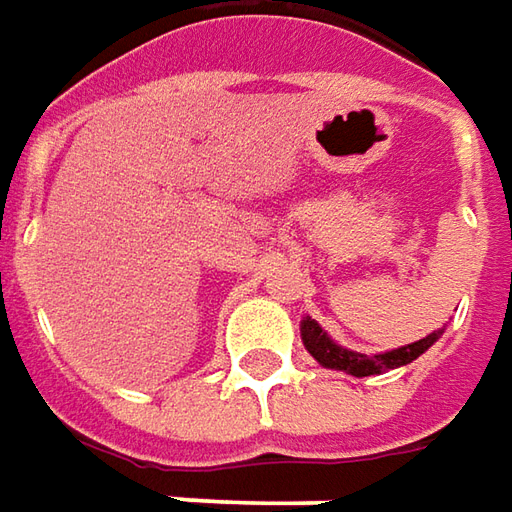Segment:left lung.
I'll use <instances>...</instances> for the list:
<instances>
[{
	"label": "left lung",
	"mask_w": 512,
	"mask_h": 512,
	"mask_svg": "<svg viewBox=\"0 0 512 512\" xmlns=\"http://www.w3.org/2000/svg\"><path fill=\"white\" fill-rule=\"evenodd\" d=\"M302 344L311 356L328 367V370H342L347 375H356V378H367V375H381L387 370H395V367H403L409 361H415L417 356H423L429 350L431 344L437 342L443 336V330H434L426 339L420 342L406 344V347H398V350H389V353H375V356H364V353H356V350H347L342 344H336L330 339L325 330L319 328V322L305 316L302 319Z\"/></svg>",
	"instance_id": "1"
}]
</instances>
